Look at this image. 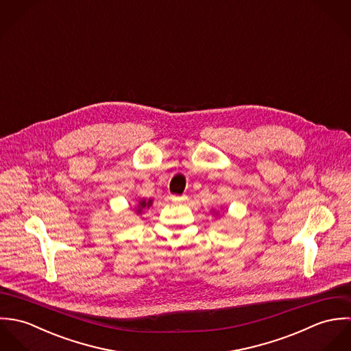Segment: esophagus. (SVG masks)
<instances>
[{
  "instance_id": "esophagus-1",
  "label": "esophagus",
  "mask_w": 351,
  "mask_h": 351,
  "mask_svg": "<svg viewBox=\"0 0 351 351\" xmlns=\"http://www.w3.org/2000/svg\"><path fill=\"white\" fill-rule=\"evenodd\" d=\"M188 199L186 195H182V196H171V200L173 201H185Z\"/></svg>"
}]
</instances>
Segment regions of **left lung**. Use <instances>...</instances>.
<instances>
[{
  "instance_id": "obj_1",
  "label": "left lung",
  "mask_w": 351,
  "mask_h": 351,
  "mask_svg": "<svg viewBox=\"0 0 351 351\" xmlns=\"http://www.w3.org/2000/svg\"><path fill=\"white\" fill-rule=\"evenodd\" d=\"M212 215H215V217H217V216H219V212L215 210V209H212Z\"/></svg>"
}]
</instances>
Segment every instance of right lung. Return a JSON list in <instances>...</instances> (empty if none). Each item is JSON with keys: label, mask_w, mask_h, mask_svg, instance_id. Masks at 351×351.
I'll return each mask as SVG.
<instances>
[{"label": "right lung", "mask_w": 351, "mask_h": 351, "mask_svg": "<svg viewBox=\"0 0 351 351\" xmlns=\"http://www.w3.org/2000/svg\"><path fill=\"white\" fill-rule=\"evenodd\" d=\"M151 205H152V199H141L136 202V206L134 208V210H135V213L141 215L145 212V209H149Z\"/></svg>", "instance_id": "add662e5"}]
</instances>
